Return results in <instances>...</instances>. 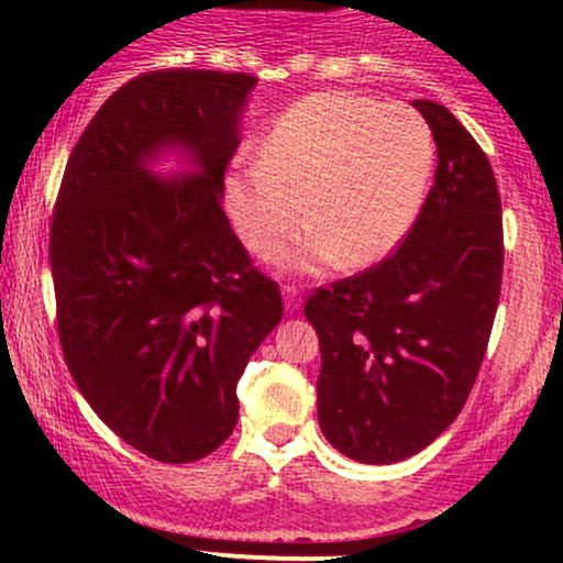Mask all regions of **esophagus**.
I'll use <instances>...</instances> for the list:
<instances>
[{
	"label": "esophagus",
	"mask_w": 563,
	"mask_h": 563,
	"mask_svg": "<svg viewBox=\"0 0 563 563\" xmlns=\"http://www.w3.org/2000/svg\"><path fill=\"white\" fill-rule=\"evenodd\" d=\"M283 299H286L288 312H296L301 307V288L299 286H283Z\"/></svg>",
	"instance_id": "obj_1"
}]
</instances>
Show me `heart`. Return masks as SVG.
<instances>
[{
	"instance_id": "heart-1",
	"label": "heart",
	"mask_w": 563,
	"mask_h": 563,
	"mask_svg": "<svg viewBox=\"0 0 563 563\" xmlns=\"http://www.w3.org/2000/svg\"><path fill=\"white\" fill-rule=\"evenodd\" d=\"M437 145L429 121L405 102L322 92L290 106L224 179L232 222L254 251H269L309 217L283 260L309 269L339 260H384L421 211Z\"/></svg>"
}]
</instances>
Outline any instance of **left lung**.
I'll list each match as a JSON object with an SVG mask.
<instances>
[{"label": "left lung", "mask_w": 563, "mask_h": 563, "mask_svg": "<svg viewBox=\"0 0 563 563\" xmlns=\"http://www.w3.org/2000/svg\"><path fill=\"white\" fill-rule=\"evenodd\" d=\"M412 106L429 121L439 156L421 214L394 254L303 303L320 339L322 434L373 466L429 448L463 410L503 280L493 166L448 108Z\"/></svg>", "instance_id": "left-lung-1"}]
</instances>
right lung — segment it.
Returning <instances> with one entry per match:
<instances>
[{"label": "right lung", "mask_w": 563, "mask_h": 563, "mask_svg": "<svg viewBox=\"0 0 563 563\" xmlns=\"http://www.w3.org/2000/svg\"><path fill=\"white\" fill-rule=\"evenodd\" d=\"M256 76L161 68L126 81L84 129L49 228L57 335L108 429L161 463L214 452L238 423V380L283 318L222 209L238 119ZM183 144L199 166L156 180Z\"/></svg>", "instance_id": "right-lung-1"}]
</instances>
